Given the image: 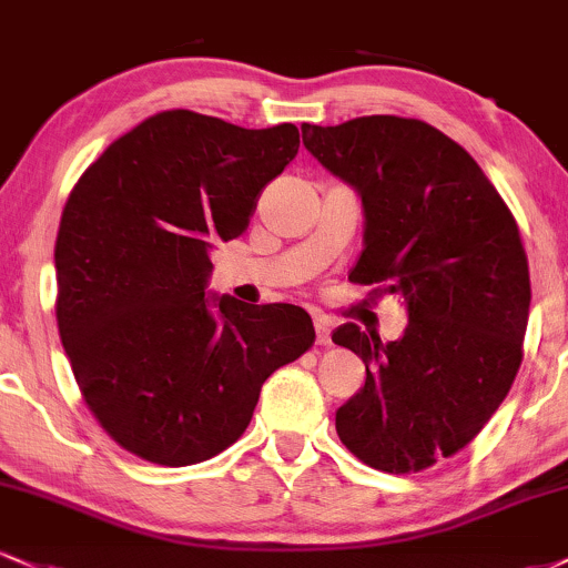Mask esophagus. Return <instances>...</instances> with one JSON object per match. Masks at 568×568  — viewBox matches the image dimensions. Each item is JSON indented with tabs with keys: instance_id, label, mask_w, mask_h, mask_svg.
<instances>
[{
	"instance_id": "obj_1",
	"label": "esophagus",
	"mask_w": 568,
	"mask_h": 568,
	"mask_svg": "<svg viewBox=\"0 0 568 568\" xmlns=\"http://www.w3.org/2000/svg\"><path fill=\"white\" fill-rule=\"evenodd\" d=\"M314 336H317V338H314V341H317V346L331 344V325H327L323 317L314 320Z\"/></svg>"
}]
</instances>
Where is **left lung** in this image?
<instances>
[{"label":"left lung","mask_w":568,"mask_h":568,"mask_svg":"<svg viewBox=\"0 0 568 568\" xmlns=\"http://www.w3.org/2000/svg\"><path fill=\"white\" fill-rule=\"evenodd\" d=\"M302 134L362 197L349 280L407 306L396 341L354 323L333 333L367 371L336 432L371 468H432L481 432L521 365L531 285L518 224L479 163L426 121L362 115Z\"/></svg>","instance_id":"left-lung-1"}]
</instances>
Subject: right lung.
Returning a JSON list of instances; mask_svg holds the SVG:
<instances>
[{
  "label": "right lung",
  "mask_w": 568,
  "mask_h": 568,
  "mask_svg": "<svg viewBox=\"0 0 568 568\" xmlns=\"http://www.w3.org/2000/svg\"><path fill=\"white\" fill-rule=\"evenodd\" d=\"M298 129L163 111L111 142L54 241L58 331L87 407L159 466L209 460L248 428L262 384L314 344L293 304L209 298V251L248 227Z\"/></svg>",
  "instance_id": "obj_1"
}]
</instances>
